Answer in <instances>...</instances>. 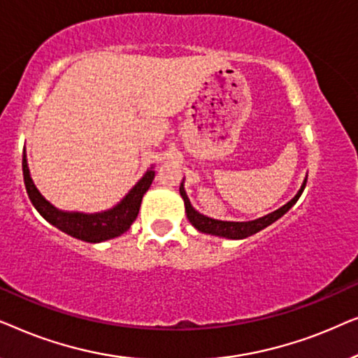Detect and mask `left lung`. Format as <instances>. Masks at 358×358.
I'll list each match as a JSON object with an SVG mask.
<instances>
[{
	"label": "left lung",
	"mask_w": 358,
	"mask_h": 358,
	"mask_svg": "<svg viewBox=\"0 0 358 358\" xmlns=\"http://www.w3.org/2000/svg\"><path fill=\"white\" fill-rule=\"evenodd\" d=\"M306 179L303 180L301 189L298 190V194L290 200V202H287L285 205H283V207L275 210V212L268 213V215H266V217H262V218L252 220V222H222V220L208 218V217H205V215L199 213L197 210H195L192 205H190V200L187 197V194H185L182 184H180L179 192H180V197L184 199L185 213H187L189 222L192 223L194 227L197 228L200 233L215 234V236L228 238V239H244V238H248V236H252V234H256L257 231H261V229L267 228L268 224H272L273 222H277L278 218L283 217V215H285L288 210H290L293 205L296 203V200L300 199V195L303 194V190H305Z\"/></svg>",
	"instance_id": "obj_1"
}]
</instances>
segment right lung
<instances>
[{"label": "right lung", "mask_w": 358, "mask_h": 358, "mask_svg": "<svg viewBox=\"0 0 358 358\" xmlns=\"http://www.w3.org/2000/svg\"><path fill=\"white\" fill-rule=\"evenodd\" d=\"M22 174L27 195L34 207L37 208V212L53 227L86 243H101L124 234L138 217L141 199H143V195L155 179V171L153 168H150L143 178L135 184V187L114 208L101 213H80L62 212V210L55 208L50 202H47L42 197L32 182L31 174H29L26 155H22Z\"/></svg>", "instance_id": "1"}]
</instances>
